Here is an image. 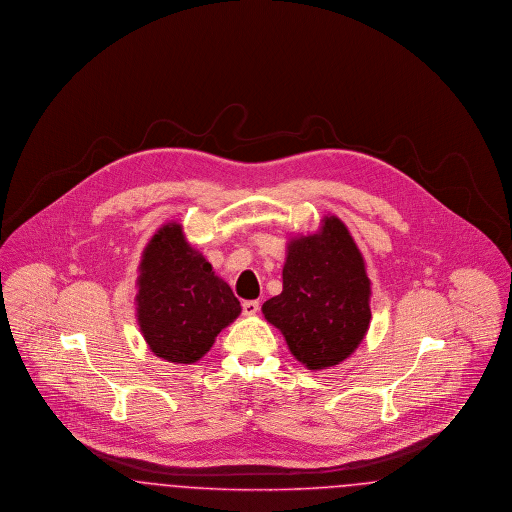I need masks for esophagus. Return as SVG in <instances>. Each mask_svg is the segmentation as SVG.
Returning a JSON list of instances; mask_svg holds the SVG:
<instances>
[{"instance_id": "1", "label": "esophagus", "mask_w": 512, "mask_h": 512, "mask_svg": "<svg viewBox=\"0 0 512 512\" xmlns=\"http://www.w3.org/2000/svg\"><path fill=\"white\" fill-rule=\"evenodd\" d=\"M242 309H244V315L251 317V315H255L259 311V301H244Z\"/></svg>"}]
</instances>
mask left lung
<instances>
[{"instance_id": "1", "label": "left lung", "mask_w": 512, "mask_h": 512, "mask_svg": "<svg viewBox=\"0 0 512 512\" xmlns=\"http://www.w3.org/2000/svg\"><path fill=\"white\" fill-rule=\"evenodd\" d=\"M282 293L263 305L293 357L309 370L340 365L370 324V280L365 259L338 217H324L317 234L288 244Z\"/></svg>"}]
</instances>
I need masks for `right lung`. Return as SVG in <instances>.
I'll list each match as a JSON object with an SVG mask.
<instances>
[{"mask_svg": "<svg viewBox=\"0 0 512 512\" xmlns=\"http://www.w3.org/2000/svg\"><path fill=\"white\" fill-rule=\"evenodd\" d=\"M136 284L142 336L157 357L176 365H194L242 313L230 286L188 244L178 222L163 224L149 240Z\"/></svg>", "mask_w": 512, "mask_h": 512, "instance_id": "1", "label": "right lung"}]
</instances>
